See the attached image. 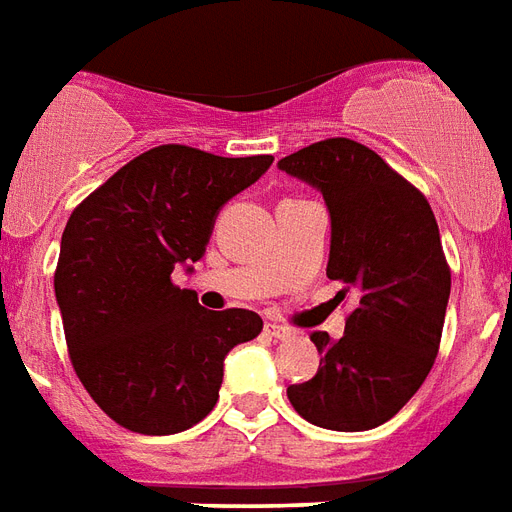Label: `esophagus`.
I'll return each instance as SVG.
<instances>
[{"instance_id":"34e87169","label":"esophagus","mask_w":512,"mask_h":512,"mask_svg":"<svg viewBox=\"0 0 512 512\" xmlns=\"http://www.w3.org/2000/svg\"><path fill=\"white\" fill-rule=\"evenodd\" d=\"M264 334H267V337H272V340H291V337H294V332H291V329H286V326H278V324L264 326Z\"/></svg>"}]
</instances>
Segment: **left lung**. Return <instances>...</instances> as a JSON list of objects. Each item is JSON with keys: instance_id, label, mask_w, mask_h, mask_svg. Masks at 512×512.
Masks as SVG:
<instances>
[{"instance_id": "obj_1", "label": "left lung", "mask_w": 512, "mask_h": 512, "mask_svg": "<svg viewBox=\"0 0 512 512\" xmlns=\"http://www.w3.org/2000/svg\"><path fill=\"white\" fill-rule=\"evenodd\" d=\"M278 167L324 194L332 218L326 275L356 291L345 334L313 332L315 378L288 386L299 416L334 432L386 424L410 402L440 351L451 267L426 197L348 137L307 145Z\"/></svg>"}]
</instances>
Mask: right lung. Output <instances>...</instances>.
I'll return each mask as SVG.
<instances>
[{"mask_svg": "<svg viewBox=\"0 0 512 512\" xmlns=\"http://www.w3.org/2000/svg\"><path fill=\"white\" fill-rule=\"evenodd\" d=\"M270 164L159 145L69 215L53 275L69 359L91 399L129 432L199 424L218 402L226 353L261 332L253 310H205L172 270L205 256L218 210Z\"/></svg>", "mask_w": 512, "mask_h": 512, "instance_id": "add662e5", "label": "right lung"}]
</instances>
